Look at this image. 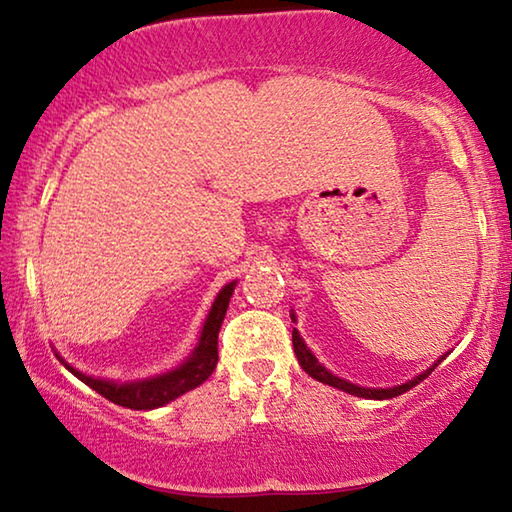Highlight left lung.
I'll list each match as a JSON object with an SVG mask.
<instances>
[{"instance_id":"8db88e82","label":"left lung","mask_w":512,"mask_h":512,"mask_svg":"<svg viewBox=\"0 0 512 512\" xmlns=\"http://www.w3.org/2000/svg\"><path fill=\"white\" fill-rule=\"evenodd\" d=\"M292 345H294L296 358H299V365H301L305 372H308L312 379L322 381V384H329L333 388H340V391H345L349 395H356V398H368V400H391V398H398V395L407 393L409 388H414L416 384H421V381L427 375H432V370L437 368V363H441V361H437L430 370L421 372V375H418L416 379H411V381H407V384H402V386H393V388H361V386H356V384H349V381H345V379L331 375V372L326 370L322 363H317V358L312 356L310 349L303 345L301 335H299V331H296V329L292 331Z\"/></svg>"}]
</instances>
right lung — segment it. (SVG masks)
<instances>
[{"label":"right lung","mask_w":512,"mask_h":512,"mask_svg":"<svg viewBox=\"0 0 512 512\" xmlns=\"http://www.w3.org/2000/svg\"><path fill=\"white\" fill-rule=\"evenodd\" d=\"M236 282H230L220 289L218 299L213 301L211 312L204 322V329L200 335V342H197L195 352L177 370L167 372V375H160L147 381H131V384H117V381H105V379H94L82 375V372L73 370L71 365H66L68 370L73 372L80 381H85L89 388H94L96 393H101L105 400H110L119 407L126 409H156L163 407V404L172 402L179 395L193 391L195 386L204 384L211 377V372L216 370L218 363V331L220 324H223L227 305H230V296L234 292Z\"/></svg>","instance_id":"1"}]
</instances>
